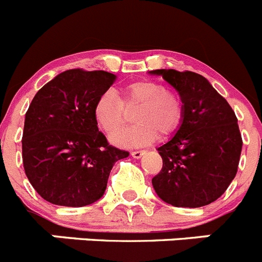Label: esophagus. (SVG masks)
<instances>
[{
	"instance_id": "obj_1",
	"label": "esophagus",
	"mask_w": 262,
	"mask_h": 262,
	"mask_svg": "<svg viewBox=\"0 0 262 262\" xmlns=\"http://www.w3.org/2000/svg\"><path fill=\"white\" fill-rule=\"evenodd\" d=\"M144 154H145V151H142V150H134V151H132V157L136 159L141 158V157L144 156Z\"/></svg>"
}]
</instances>
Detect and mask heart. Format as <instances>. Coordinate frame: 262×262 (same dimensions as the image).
Here are the masks:
<instances>
[{
	"label": "heart",
	"mask_w": 262,
	"mask_h": 262,
	"mask_svg": "<svg viewBox=\"0 0 262 262\" xmlns=\"http://www.w3.org/2000/svg\"><path fill=\"white\" fill-rule=\"evenodd\" d=\"M140 105L134 113L137 124L112 137L118 146H145L151 144L158 134L167 137L181 125L183 103L175 92L167 91L162 84L151 80H140L122 90L121 97L112 91L97 99L93 116L97 125L108 136H112L126 122L125 108Z\"/></svg>",
	"instance_id": "obj_1"
}]
</instances>
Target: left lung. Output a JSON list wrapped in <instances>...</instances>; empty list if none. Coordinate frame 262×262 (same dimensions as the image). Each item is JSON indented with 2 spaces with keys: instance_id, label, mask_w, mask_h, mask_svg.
Here are the masks:
<instances>
[{
  "instance_id": "8db88e82",
  "label": "left lung",
  "mask_w": 262,
  "mask_h": 262,
  "mask_svg": "<svg viewBox=\"0 0 262 262\" xmlns=\"http://www.w3.org/2000/svg\"><path fill=\"white\" fill-rule=\"evenodd\" d=\"M177 90L183 117L174 137L158 147L163 166L151 179L163 202L196 208L222 196L237 172L243 140L227 100L202 75L154 70Z\"/></svg>"
}]
</instances>
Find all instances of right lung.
I'll return each mask as SVG.
<instances>
[{
  "label": "right lung",
  "instance_id": "add662e5",
  "mask_svg": "<svg viewBox=\"0 0 262 262\" xmlns=\"http://www.w3.org/2000/svg\"><path fill=\"white\" fill-rule=\"evenodd\" d=\"M105 71L68 70L43 85L25 116L26 177L45 200L83 207L103 196L109 172L128 151L108 144L93 108L115 83Z\"/></svg>",
  "mask_w": 262,
  "mask_h": 262
}]
</instances>
